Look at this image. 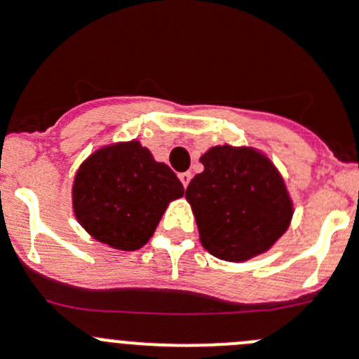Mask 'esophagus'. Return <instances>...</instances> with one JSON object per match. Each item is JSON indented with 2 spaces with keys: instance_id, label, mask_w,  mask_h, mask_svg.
I'll return each mask as SVG.
<instances>
[{
  "instance_id": "esophagus-1",
  "label": "esophagus",
  "mask_w": 359,
  "mask_h": 359,
  "mask_svg": "<svg viewBox=\"0 0 359 359\" xmlns=\"http://www.w3.org/2000/svg\"><path fill=\"white\" fill-rule=\"evenodd\" d=\"M177 177H180V182L183 183V187H189V183H190V177H192V174L190 172H180L177 174Z\"/></svg>"
}]
</instances>
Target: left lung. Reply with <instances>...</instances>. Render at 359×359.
Returning a JSON list of instances; mask_svg holds the SVG:
<instances>
[{
  "instance_id": "1",
  "label": "left lung",
  "mask_w": 359,
  "mask_h": 359,
  "mask_svg": "<svg viewBox=\"0 0 359 359\" xmlns=\"http://www.w3.org/2000/svg\"><path fill=\"white\" fill-rule=\"evenodd\" d=\"M187 187L203 248L242 263L271 251L290 228L294 201L281 172L256 147L213 146Z\"/></svg>"
}]
</instances>
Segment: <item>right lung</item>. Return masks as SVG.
<instances>
[{"instance_id":"right-lung-1","label":"right lung","mask_w":359,"mask_h":359,"mask_svg":"<svg viewBox=\"0 0 359 359\" xmlns=\"http://www.w3.org/2000/svg\"><path fill=\"white\" fill-rule=\"evenodd\" d=\"M182 182L139 140L114 142L83 160L72 183V212L94 240L117 251L147 244Z\"/></svg>"}]
</instances>
